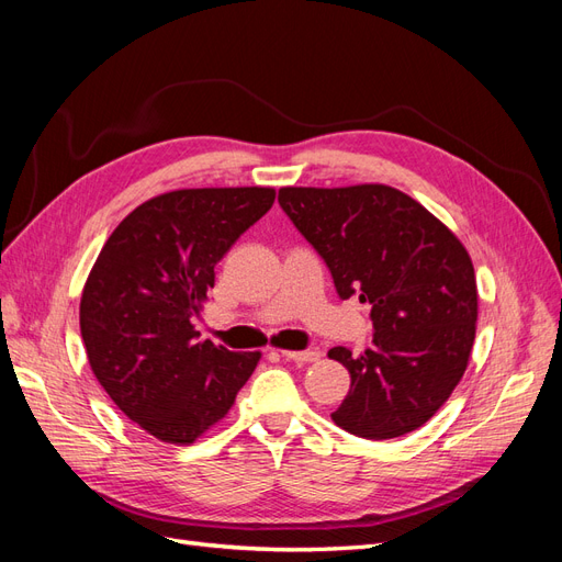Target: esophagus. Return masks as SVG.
<instances>
[{
    "mask_svg": "<svg viewBox=\"0 0 562 562\" xmlns=\"http://www.w3.org/2000/svg\"><path fill=\"white\" fill-rule=\"evenodd\" d=\"M285 361H295V363H314L321 359L318 349H304V351H281Z\"/></svg>",
    "mask_w": 562,
    "mask_h": 562,
    "instance_id": "obj_1",
    "label": "esophagus"
}]
</instances>
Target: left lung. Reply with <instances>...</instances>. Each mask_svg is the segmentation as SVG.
Segmentation results:
<instances>
[{"mask_svg":"<svg viewBox=\"0 0 562 562\" xmlns=\"http://www.w3.org/2000/svg\"><path fill=\"white\" fill-rule=\"evenodd\" d=\"M279 203L330 269L337 295L372 304V347L359 356L328 351L351 375L333 422L370 440L419 429L450 398L471 356L479 293L467 248L386 184L283 187Z\"/></svg>","mask_w":562,"mask_h":562,"instance_id":"1","label":"left lung"}]
</instances>
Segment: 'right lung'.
Returning a JSON list of instances; mask_svg holds the SVG:
<instances>
[{
    "label": "right lung",
    "mask_w": 562,
    "mask_h": 562,
    "mask_svg": "<svg viewBox=\"0 0 562 562\" xmlns=\"http://www.w3.org/2000/svg\"><path fill=\"white\" fill-rule=\"evenodd\" d=\"M271 187H206L145 201L100 250L79 304L95 380L131 422L187 446L223 419L260 351L196 342L215 265L271 209Z\"/></svg>",
    "instance_id": "add662e5"
}]
</instances>
